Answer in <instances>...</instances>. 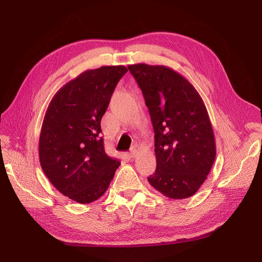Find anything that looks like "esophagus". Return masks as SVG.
I'll return each instance as SVG.
<instances>
[{"label":"esophagus","instance_id":"34e87169","mask_svg":"<svg viewBox=\"0 0 262 262\" xmlns=\"http://www.w3.org/2000/svg\"><path fill=\"white\" fill-rule=\"evenodd\" d=\"M138 152H139V146L135 144V145H133V146L130 147V150L127 153V156H128L129 158L136 157L137 155H138Z\"/></svg>","mask_w":262,"mask_h":262}]
</instances>
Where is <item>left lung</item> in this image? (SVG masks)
Here are the masks:
<instances>
[{"instance_id": "1", "label": "left lung", "mask_w": 262, "mask_h": 262, "mask_svg": "<svg viewBox=\"0 0 262 262\" xmlns=\"http://www.w3.org/2000/svg\"><path fill=\"white\" fill-rule=\"evenodd\" d=\"M128 70L142 90L155 133L156 171L148 183L172 200L192 196L207 178L216 153L201 95L169 67L137 63Z\"/></svg>"}]
</instances>
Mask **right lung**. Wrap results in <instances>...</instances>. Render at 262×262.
Wrapping results in <instances>:
<instances>
[{
    "label": "right lung",
    "mask_w": 262,
    "mask_h": 262,
    "mask_svg": "<svg viewBox=\"0 0 262 262\" xmlns=\"http://www.w3.org/2000/svg\"><path fill=\"white\" fill-rule=\"evenodd\" d=\"M124 66L87 70L62 86L47 109L39 138L41 168L60 193L79 204L100 199L121 164L109 157L101 120Z\"/></svg>",
    "instance_id": "1"
}]
</instances>
